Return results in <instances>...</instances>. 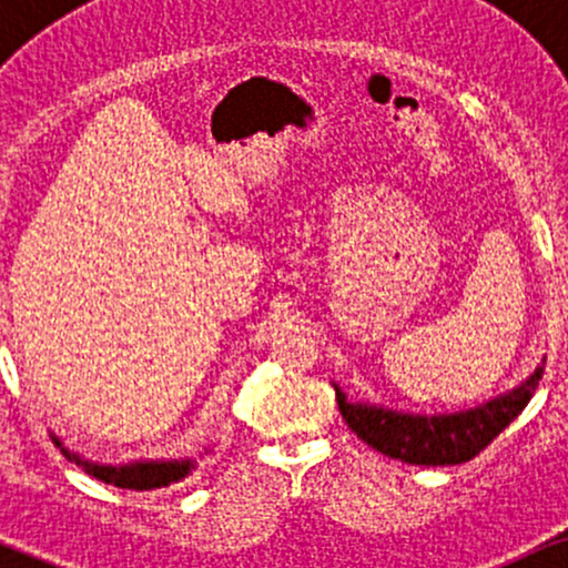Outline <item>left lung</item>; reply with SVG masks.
I'll return each instance as SVG.
<instances>
[{"label": "left lung", "instance_id": "obj_1", "mask_svg": "<svg viewBox=\"0 0 568 568\" xmlns=\"http://www.w3.org/2000/svg\"><path fill=\"white\" fill-rule=\"evenodd\" d=\"M539 379H542V368L534 371L531 379H526L518 389L486 403V406L467 410V414L429 416V419L374 406H355V403H347L338 387L336 403L352 433L379 454L393 456L406 465L443 467L470 462L484 452L488 443L526 408Z\"/></svg>", "mask_w": 568, "mask_h": 568}]
</instances>
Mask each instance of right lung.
Wrapping results in <instances>:
<instances>
[{
  "mask_svg": "<svg viewBox=\"0 0 568 568\" xmlns=\"http://www.w3.org/2000/svg\"><path fill=\"white\" fill-rule=\"evenodd\" d=\"M55 446H61V440L53 438ZM69 459H74L77 465H82L90 475H95L98 480L103 484H114L116 488H130V491H152V488H165L181 480L184 475H189V467L192 462H135V465H125V467H98L90 465V462H82L80 456L61 448Z\"/></svg>",
  "mask_w": 568,
  "mask_h": 568,
  "instance_id": "1",
  "label": "right lung"
}]
</instances>
